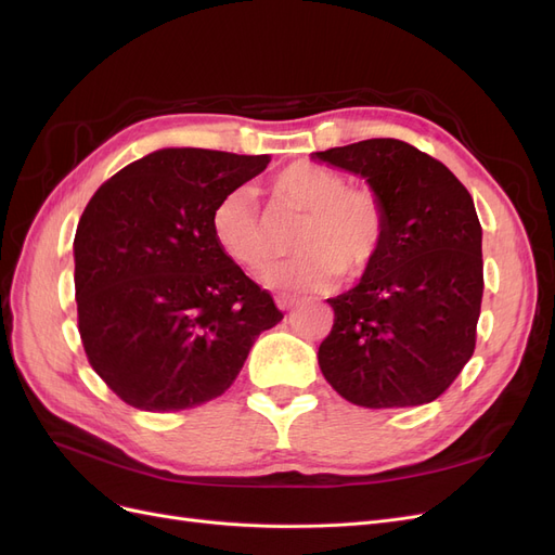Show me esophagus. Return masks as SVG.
I'll return each mask as SVG.
<instances>
[{"instance_id": "34e87169", "label": "esophagus", "mask_w": 555, "mask_h": 555, "mask_svg": "<svg viewBox=\"0 0 555 555\" xmlns=\"http://www.w3.org/2000/svg\"><path fill=\"white\" fill-rule=\"evenodd\" d=\"M275 304H278V308H280L282 312H287V310H292V308L298 304V298L292 296V294H278V296H275Z\"/></svg>"}]
</instances>
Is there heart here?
<instances>
[{"mask_svg": "<svg viewBox=\"0 0 555 555\" xmlns=\"http://www.w3.org/2000/svg\"><path fill=\"white\" fill-rule=\"evenodd\" d=\"M278 208L304 212L289 261L268 268L263 284L278 292H324L340 275L359 278L375 263L386 241L389 212L384 198L317 162H296L268 182ZM212 238L247 271H263L273 259L266 217L249 190L227 194L212 210Z\"/></svg>", "mask_w": 555, "mask_h": 555, "instance_id": "1", "label": "heart"}]
</instances>
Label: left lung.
<instances>
[{
	"mask_svg": "<svg viewBox=\"0 0 555 555\" xmlns=\"http://www.w3.org/2000/svg\"><path fill=\"white\" fill-rule=\"evenodd\" d=\"M384 198L386 241L354 289L328 298L333 328L317 359L361 408H414L442 396L477 343L483 294L481 224L447 166L398 139L314 153Z\"/></svg>",
	"mask_w": 555,
	"mask_h": 555,
	"instance_id": "1",
	"label": "left lung"
}]
</instances>
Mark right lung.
Here are the masks:
<instances>
[{
    "label": "right lung",
    "mask_w": 555,
    "mask_h": 555,
    "mask_svg": "<svg viewBox=\"0 0 555 555\" xmlns=\"http://www.w3.org/2000/svg\"><path fill=\"white\" fill-rule=\"evenodd\" d=\"M271 157L169 147L94 192L74 238L78 333L127 405L180 412L222 396L284 317L212 238V210Z\"/></svg>",
    "instance_id": "add662e5"
}]
</instances>
